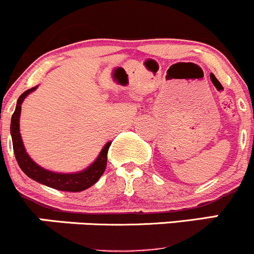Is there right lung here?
<instances>
[{"label":"right lung","instance_id":"add662e5","mask_svg":"<svg viewBox=\"0 0 254 254\" xmlns=\"http://www.w3.org/2000/svg\"><path fill=\"white\" fill-rule=\"evenodd\" d=\"M36 87L24 91L17 100V106L14 110L13 115L11 119V135L12 143H13V152L16 155V159L18 162L19 168L23 170L24 174L29 177L31 179L41 183L43 185L53 188V189L62 190V191H71L77 192L86 190L87 188L92 187L97 180L101 178L106 169L107 164V152L111 145V142L106 143L102 150L100 152L99 157L96 158L94 163L86 169L81 170L77 173H71V174H64V173H54L50 170L44 169L39 167L32 158L29 157L28 153L26 152L23 142H22L21 133H19V117H21V106L22 102L24 101L27 96L31 92H33Z\"/></svg>","mask_w":254,"mask_h":254}]
</instances>
